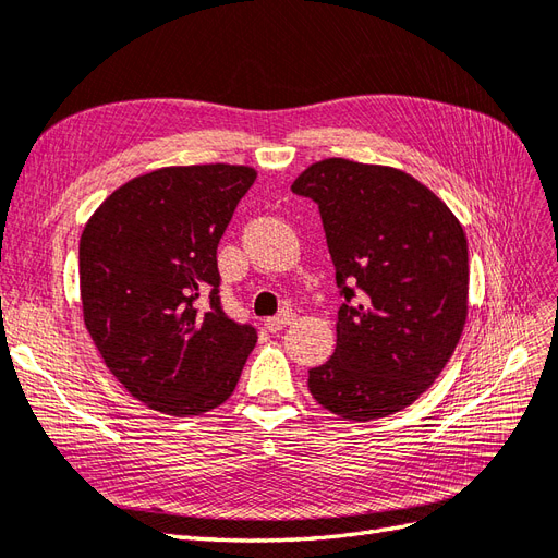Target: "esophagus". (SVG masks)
Wrapping results in <instances>:
<instances>
[{
    "label": "esophagus",
    "mask_w": 558,
    "mask_h": 558,
    "mask_svg": "<svg viewBox=\"0 0 558 558\" xmlns=\"http://www.w3.org/2000/svg\"><path fill=\"white\" fill-rule=\"evenodd\" d=\"M294 320V313L292 311H282V313H278V315H274V317H268V320L264 323V327L268 329V331H280V329H284L288 327L290 323Z\"/></svg>",
    "instance_id": "34e87169"
}]
</instances>
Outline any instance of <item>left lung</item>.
I'll list each match as a JSON object with an SVG mask.
<instances>
[{
	"mask_svg": "<svg viewBox=\"0 0 558 558\" xmlns=\"http://www.w3.org/2000/svg\"><path fill=\"white\" fill-rule=\"evenodd\" d=\"M317 203L343 304L333 355L308 390L345 421L413 404L447 367L468 320V238L411 174L325 158L292 184Z\"/></svg>",
	"mask_w": 558,
	"mask_h": 558,
	"instance_id": "obj_1",
	"label": "left lung"
}]
</instances>
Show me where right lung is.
<instances>
[{
	"mask_svg": "<svg viewBox=\"0 0 558 558\" xmlns=\"http://www.w3.org/2000/svg\"><path fill=\"white\" fill-rule=\"evenodd\" d=\"M254 180L227 163L140 174L82 233L86 329L119 384L156 411L198 416L227 402L257 343V329L221 308L217 268L219 238Z\"/></svg>",
	"mask_w": 558,
	"mask_h": 558,
	"instance_id": "obj_1",
	"label": "right lung"
}]
</instances>
